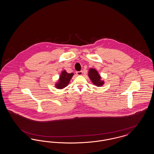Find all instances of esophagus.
Segmentation results:
<instances>
[{
  "instance_id": "obj_1",
  "label": "esophagus",
  "mask_w": 154,
  "mask_h": 154,
  "mask_svg": "<svg viewBox=\"0 0 154 154\" xmlns=\"http://www.w3.org/2000/svg\"><path fill=\"white\" fill-rule=\"evenodd\" d=\"M76 73H77V74L78 75H81L82 74V71H80V72H76Z\"/></svg>"
}]
</instances>
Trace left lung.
Listing matches in <instances>:
<instances>
[{
    "label": "left lung",
    "mask_w": 154,
    "mask_h": 154,
    "mask_svg": "<svg viewBox=\"0 0 154 154\" xmlns=\"http://www.w3.org/2000/svg\"><path fill=\"white\" fill-rule=\"evenodd\" d=\"M88 76L92 82L97 87H101L104 84V81L102 80V77L95 69L91 68L89 70Z\"/></svg>",
    "instance_id": "obj_1"
}]
</instances>
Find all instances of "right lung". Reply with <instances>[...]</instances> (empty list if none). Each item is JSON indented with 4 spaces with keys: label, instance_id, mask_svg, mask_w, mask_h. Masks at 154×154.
<instances>
[{
    "label": "right lung",
    "instance_id": "add662e5",
    "mask_svg": "<svg viewBox=\"0 0 154 154\" xmlns=\"http://www.w3.org/2000/svg\"><path fill=\"white\" fill-rule=\"evenodd\" d=\"M74 73H68L66 70H63L59 76V79L55 84V87L57 89H63L67 87L73 76Z\"/></svg>",
    "mask_w": 154,
    "mask_h": 154
}]
</instances>
